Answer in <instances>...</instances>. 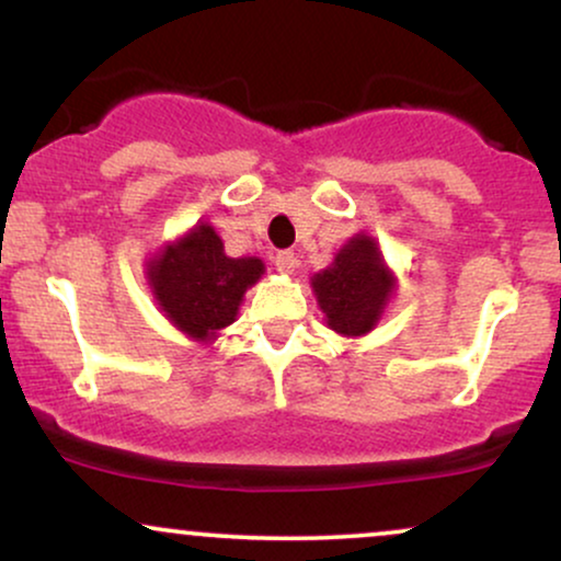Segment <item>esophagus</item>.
<instances>
[{
    "label": "esophagus",
    "mask_w": 561,
    "mask_h": 561,
    "mask_svg": "<svg viewBox=\"0 0 561 561\" xmlns=\"http://www.w3.org/2000/svg\"><path fill=\"white\" fill-rule=\"evenodd\" d=\"M274 266H276V272H282V274H293L295 272V266H297V256L293 251H279L274 256Z\"/></svg>",
    "instance_id": "obj_1"
}]
</instances>
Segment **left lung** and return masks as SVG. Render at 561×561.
Wrapping results in <instances>:
<instances>
[{"label":"left lung","mask_w":561,"mask_h":561,"mask_svg":"<svg viewBox=\"0 0 561 561\" xmlns=\"http://www.w3.org/2000/svg\"><path fill=\"white\" fill-rule=\"evenodd\" d=\"M316 300L325 313V325L342 336H365L378 325L396 289V276L382 261L375 238L354 236L333 264L310 279Z\"/></svg>","instance_id":"obj_1"}]
</instances>
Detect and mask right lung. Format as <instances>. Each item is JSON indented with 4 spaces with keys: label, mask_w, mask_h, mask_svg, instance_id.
Masks as SVG:
<instances>
[{
    "label": "right lung",
    "mask_w": 561,
    "mask_h": 561,
    "mask_svg": "<svg viewBox=\"0 0 561 561\" xmlns=\"http://www.w3.org/2000/svg\"><path fill=\"white\" fill-rule=\"evenodd\" d=\"M264 274L256 256L230 259L215 228L198 222L147 261L154 300L175 329L194 342H211L236 321L245 289Z\"/></svg>",
    "instance_id": "right-lung-1"
}]
</instances>
